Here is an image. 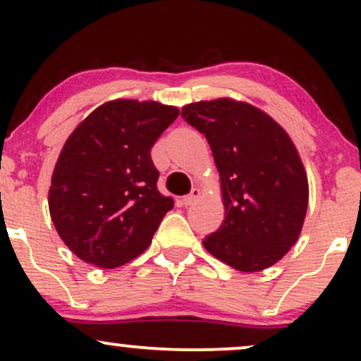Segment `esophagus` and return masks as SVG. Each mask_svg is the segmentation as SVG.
Masks as SVG:
<instances>
[{"label":"esophagus","instance_id":"obj_1","mask_svg":"<svg viewBox=\"0 0 361 361\" xmlns=\"http://www.w3.org/2000/svg\"><path fill=\"white\" fill-rule=\"evenodd\" d=\"M200 195H202V190H200V188H193V190H192V193L186 195V197L181 198L180 204L183 205V207H190V205H193L195 202H197L198 198H200Z\"/></svg>","mask_w":361,"mask_h":361}]
</instances>
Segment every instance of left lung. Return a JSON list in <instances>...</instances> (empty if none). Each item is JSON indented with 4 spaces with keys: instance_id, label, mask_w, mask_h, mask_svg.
I'll list each match as a JSON object with an SVG mask.
<instances>
[{
    "instance_id": "obj_1",
    "label": "left lung",
    "mask_w": 361,
    "mask_h": 361,
    "mask_svg": "<svg viewBox=\"0 0 361 361\" xmlns=\"http://www.w3.org/2000/svg\"><path fill=\"white\" fill-rule=\"evenodd\" d=\"M205 134L221 176V229L204 247L234 270L270 268L299 239L309 204L307 173L285 128L246 102L217 98L181 109Z\"/></svg>"
}]
</instances>
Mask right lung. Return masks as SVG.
I'll list each match as a JSON object with an SVG mask.
<instances>
[{
    "label": "right lung",
    "instance_id": "1",
    "mask_svg": "<svg viewBox=\"0 0 361 361\" xmlns=\"http://www.w3.org/2000/svg\"><path fill=\"white\" fill-rule=\"evenodd\" d=\"M178 114L176 106L120 98L94 109L66 140L49 212L78 258L117 268L147 250L175 204L157 190L151 147Z\"/></svg>",
    "mask_w": 361,
    "mask_h": 361
}]
</instances>
